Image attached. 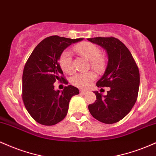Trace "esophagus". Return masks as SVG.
Listing matches in <instances>:
<instances>
[{
	"label": "esophagus",
	"mask_w": 156,
	"mask_h": 156,
	"mask_svg": "<svg viewBox=\"0 0 156 156\" xmlns=\"http://www.w3.org/2000/svg\"><path fill=\"white\" fill-rule=\"evenodd\" d=\"M80 94H87V93H88V92L86 90H80Z\"/></svg>",
	"instance_id": "obj_1"
}]
</instances>
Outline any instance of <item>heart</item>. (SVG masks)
Segmentation results:
<instances>
[{
    "label": "heart",
    "instance_id": "b5f03b06",
    "mask_svg": "<svg viewBox=\"0 0 156 156\" xmlns=\"http://www.w3.org/2000/svg\"><path fill=\"white\" fill-rule=\"evenodd\" d=\"M74 50L80 55L90 61V66L98 72H101L106 65L105 57L101 53V49L95 44L89 42H83L75 46ZM59 64L64 73L70 74L74 70L73 58L68 51L62 52L59 57ZM96 74L93 72L78 73L72 78V83L77 87L87 89L95 80Z\"/></svg>",
    "mask_w": 156,
    "mask_h": 156
}]
</instances>
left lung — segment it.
Masks as SVG:
<instances>
[{
	"label": "left lung",
	"instance_id": "obj_1",
	"mask_svg": "<svg viewBox=\"0 0 156 156\" xmlns=\"http://www.w3.org/2000/svg\"><path fill=\"white\" fill-rule=\"evenodd\" d=\"M88 40L106 50L108 65L97 86L111 89L104 97L94 92L97 100L89 105V112L101 122L116 123L130 112L136 101L140 82L139 68L129 50L119 39L110 37Z\"/></svg>",
	"mask_w": 156,
	"mask_h": 156
}]
</instances>
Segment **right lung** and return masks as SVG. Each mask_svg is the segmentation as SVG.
Wrapping results in <instances>:
<instances>
[{
	"label": "right lung",
	"instance_id": "right-lung-1",
	"mask_svg": "<svg viewBox=\"0 0 156 156\" xmlns=\"http://www.w3.org/2000/svg\"><path fill=\"white\" fill-rule=\"evenodd\" d=\"M51 36L37 44L25 64L22 98L25 107L36 122L43 125L59 122L67 114L69 103L79 90L72 85L55 91L56 80L67 84L58 59L65 48L81 41Z\"/></svg>",
	"mask_w": 156,
	"mask_h": 156
}]
</instances>
